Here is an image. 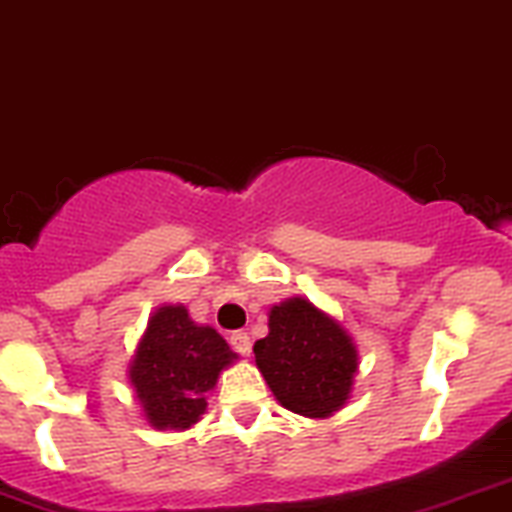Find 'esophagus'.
Wrapping results in <instances>:
<instances>
[{
	"label": "esophagus",
	"instance_id": "1",
	"mask_svg": "<svg viewBox=\"0 0 512 512\" xmlns=\"http://www.w3.org/2000/svg\"><path fill=\"white\" fill-rule=\"evenodd\" d=\"M230 344H232V349H235V352H240L242 356H247L252 352V339L247 332H232Z\"/></svg>",
	"mask_w": 512,
	"mask_h": 512
}]
</instances>
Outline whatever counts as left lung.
Returning <instances> with one entry per match:
<instances>
[{
	"label": "left lung",
	"instance_id": "1",
	"mask_svg": "<svg viewBox=\"0 0 512 512\" xmlns=\"http://www.w3.org/2000/svg\"><path fill=\"white\" fill-rule=\"evenodd\" d=\"M255 364L275 399L304 418H329L354 394L359 352L352 334L304 297H289L267 314Z\"/></svg>",
	"mask_w": 512,
	"mask_h": 512
}]
</instances>
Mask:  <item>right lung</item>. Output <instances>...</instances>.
I'll list each match as a JSON object with an SVG mask.
<instances>
[{
	"label": "right lung",
	"mask_w": 512,
	"mask_h": 512,
	"mask_svg": "<svg viewBox=\"0 0 512 512\" xmlns=\"http://www.w3.org/2000/svg\"><path fill=\"white\" fill-rule=\"evenodd\" d=\"M240 359L183 304H160L128 361V384L156 431H188L208 411L220 374Z\"/></svg>",
	"instance_id": "add662e5"
}]
</instances>
